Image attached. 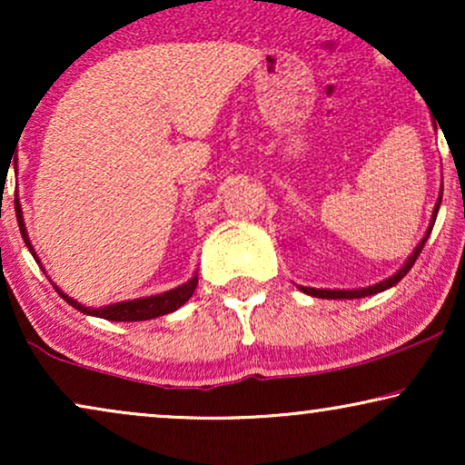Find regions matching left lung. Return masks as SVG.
Returning <instances> with one entry per match:
<instances>
[{
  "label": "left lung",
  "mask_w": 465,
  "mask_h": 465,
  "mask_svg": "<svg viewBox=\"0 0 465 465\" xmlns=\"http://www.w3.org/2000/svg\"><path fill=\"white\" fill-rule=\"evenodd\" d=\"M440 203H442V190H440V196H438V203H436L434 212H431V220H430L428 232H425V237H423L421 241H419V245L415 247V250H412L409 260H406L404 266L396 272V275H391V277L383 279V282H379V283H374V285H368V288H360V290H315V288H304V285H298V290L304 292V294H309V296H315V298H334V301H336V298H364V296L377 294V292H383V290L393 288V285H396V283L400 282V279H402V277L406 275V272H409V271L412 269V264L417 262L419 253H421L425 241H428L430 232H431V228H434V222H436L438 209H440Z\"/></svg>",
  "instance_id": "1"
}]
</instances>
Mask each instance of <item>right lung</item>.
I'll return each instance as SVG.
<instances>
[{"label":"right lung","mask_w":465,"mask_h":465,"mask_svg":"<svg viewBox=\"0 0 465 465\" xmlns=\"http://www.w3.org/2000/svg\"><path fill=\"white\" fill-rule=\"evenodd\" d=\"M15 209H16V222H18V228H21V234H23L25 245L29 247V252L34 253L35 262L40 264V258L35 256L34 245H31V241H29L27 228H25L23 209H21V203H18V199L15 201ZM40 266H42V264H40ZM50 283H53V282H50ZM196 283H199V277L194 275L193 279H188L186 283L177 285V288L169 290V292H163V294L145 296V298H135V301L114 302V304H107V307H99V309L84 307V304H80L78 301H74V298H69V296L65 294V292L56 288V285H54V290L59 292V296L63 298V301L69 302L74 309H78V311H82V313H86V315L101 317V320H110V322H143V320H154V317L173 313V311L180 309L182 304L186 302L188 298L194 294Z\"/></svg>","instance_id":"right-lung-1"}]
</instances>
